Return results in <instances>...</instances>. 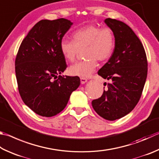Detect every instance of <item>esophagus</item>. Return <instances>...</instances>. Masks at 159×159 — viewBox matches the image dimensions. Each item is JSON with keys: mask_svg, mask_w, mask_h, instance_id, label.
Here are the masks:
<instances>
[{"mask_svg": "<svg viewBox=\"0 0 159 159\" xmlns=\"http://www.w3.org/2000/svg\"><path fill=\"white\" fill-rule=\"evenodd\" d=\"M80 79V83H81L82 84L86 83V82H87V80H88L87 79H85V78H84V77H81Z\"/></svg>", "mask_w": 159, "mask_h": 159, "instance_id": "esophagus-1", "label": "esophagus"}]
</instances>
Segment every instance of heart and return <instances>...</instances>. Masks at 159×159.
I'll list each match as a JSON object with an SVG mask.
<instances>
[{
	"mask_svg": "<svg viewBox=\"0 0 159 159\" xmlns=\"http://www.w3.org/2000/svg\"><path fill=\"white\" fill-rule=\"evenodd\" d=\"M71 40L62 39L60 44V52L67 62H72L79 51H83L86 60L75 63L69 68L72 76L88 77L93 73L99 61L111 58L115 48V36L110 28H101L88 24L73 32Z\"/></svg>",
	"mask_w": 159,
	"mask_h": 159,
	"instance_id": "b5f03b06",
	"label": "heart"
}]
</instances>
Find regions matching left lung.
Wrapping results in <instances>:
<instances>
[{"mask_svg":"<svg viewBox=\"0 0 159 159\" xmlns=\"http://www.w3.org/2000/svg\"><path fill=\"white\" fill-rule=\"evenodd\" d=\"M105 23L113 30L116 44L111 58L98 71L110 83L92 105L99 116L113 121L129 113L139 102L148 65L142 42L128 25L111 18Z\"/></svg>","mask_w":159,"mask_h":159,"instance_id":"8db88e82","label":"left lung"}]
</instances>
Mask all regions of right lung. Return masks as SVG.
Segmentation results:
<instances>
[{
	"mask_svg": "<svg viewBox=\"0 0 159 159\" xmlns=\"http://www.w3.org/2000/svg\"><path fill=\"white\" fill-rule=\"evenodd\" d=\"M72 23L63 18L41 20L23 40L15 59L18 89L36 114L53 117L67 106L80 85L79 76H60L67 65L60 44Z\"/></svg>",
	"mask_w": 159,
	"mask_h": 159,
	"instance_id": "1",
	"label": "right lung"
}]
</instances>
